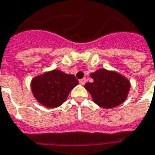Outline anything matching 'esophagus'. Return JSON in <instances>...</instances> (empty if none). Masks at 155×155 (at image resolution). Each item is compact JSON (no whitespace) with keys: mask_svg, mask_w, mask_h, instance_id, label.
Returning <instances> with one entry per match:
<instances>
[{"mask_svg":"<svg viewBox=\"0 0 155 155\" xmlns=\"http://www.w3.org/2000/svg\"><path fill=\"white\" fill-rule=\"evenodd\" d=\"M85 83H86V79H85V78H84V79H82V80H80V84H81V85H84Z\"/></svg>","mask_w":155,"mask_h":155,"instance_id":"obj_1","label":"esophagus"}]
</instances>
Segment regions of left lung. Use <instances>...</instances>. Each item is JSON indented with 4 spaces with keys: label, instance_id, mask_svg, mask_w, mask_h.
I'll list each match as a JSON object with an SVG mask.
<instances>
[{
    "label": "left lung",
    "instance_id": "left-lung-1",
    "mask_svg": "<svg viewBox=\"0 0 155 155\" xmlns=\"http://www.w3.org/2000/svg\"><path fill=\"white\" fill-rule=\"evenodd\" d=\"M92 83L84 87L100 107L110 109L119 106L125 101L130 89V82L125 75L116 71L99 68L91 73Z\"/></svg>",
    "mask_w": 155,
    "mask_h": 155
}]
</instances>
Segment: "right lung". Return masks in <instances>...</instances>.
<instances>
[{"label": "right lung", "mask_w": 155, "mask_h": 155, "mask_svg": "<svg viewBox=\"0 0 155 155\" xmlns=\"http://www.w3.org/2000/svg\"><path fill=\"white\" fill-rule=\"evenodd\" d=\"M78 84L74 75L54 69L36 75L30 86L37 102L46 107L55 108L66 101L70 91Z\"/></svg>", "instance_id": "add662e5"}]
</instances>
